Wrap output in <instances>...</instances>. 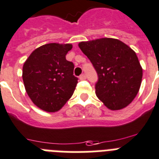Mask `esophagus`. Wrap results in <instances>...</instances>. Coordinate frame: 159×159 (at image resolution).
Segmentation results:
<instances>
[{"mask_svg":"<svg viewBox=\"0 0 159 159\" xmlns=\"http://www.w3.org/2000/svg\"><path fill=\"white\" fill-rule=\"evenodd\" d=\"M80 80H86V76L85 74H82V75L79 77Z\"/></svg>","mask_w":159,"mask_h":159,"instance_id":"1","label":"esophagus"}]
</instances>
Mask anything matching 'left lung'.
<instances>
[{
    "label": "left lung",
    "instance_id": "left-lung-1",
    "mask_svg": "<svg viewBox=\"0 0 159 159\" xmlns=\"http://www.w3.org/2000/svg\"><path fill=\"white\" fill-rule=\"evenodd\" d=\"M78 47L98 73L95 94L111 110L125 108L139 91L142 68L136 52L111 38L81 42Z\"/></svg>",
    "mask_w": 159,
    "mask_h": 159
}]
</instances>
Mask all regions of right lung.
Returning a JSON list of instances; mask_svg holds the SVG:
<instances>
[{"mask_svg": "<svg viewBox=\"0 0 159 159\" xmlns=\"http://www.w3.org/2000/svg\"><path fill=\"white\" fill-rule=\"evenodd\" d=\"M72 44L48 43L32 52L23 65L22 79L31 101L42 110L55 112L71 98L77 83L74 65L65 56Z\"/></svg>", "mask_w": 159, "mask_h": 159, "instance_id": "add662e5", "label": "right lung"}]
</instances>
